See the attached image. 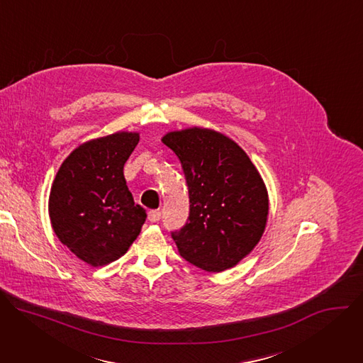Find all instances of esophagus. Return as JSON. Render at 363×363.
Returning <instances> with one entry per match:
<instances>
[{
  "label": "esophagus",
  "mask_w": 363,
  "mask_h": 363,
  "mask_svg": "<svg viewBox=\"0 0 363 363\" xmlns=\"http://www.w3.org/2000/svg\"><path fill=\"white\" fill-rule=\"evenodd\" d=\"M147 220L150 223H158L161 220V213L160 211H149L147 213Z\"/></svg>",
  "instance_id": "1"
}]
</instances>
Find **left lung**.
<instances>
[{
  "label": "left lung",
  "instance_id": "left-lung-1",
  "mask_svg": "<svg viewBox=\"0 0 363 363\" xmlns=\"http://www.w3.org/2000/svg\"><path fill=\"white\" fill-rule=\"evenodd\" d=\"M178 157L189 192L188 223L172 233L191 264L220 273L235 267L262 240L269 216L266 184L227 135L192 126L161 139Z\"/></svg>",
  "mask_w": 363,
  "mask_h": 363
}]
</instances>
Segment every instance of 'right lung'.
I'll list each match as a JSON object with an SVG mask.
<instances>
[{"instance_id":"add662e5","label":"right lung","mask_w":363,"mask_h":363,"mask_svg":"<svg viewBox=\"0 0 363 363\" xmlns=\"http://www.w3.org/2000/svg\"><path fill=\"white\" fill-rule=\"evenodd\" d=\"M138 142V132L125 130L87 140L72 150L51 185V227L62 244L91 267L121 258L146 220L123 175Z\"/></svg>"}]
</instances>
